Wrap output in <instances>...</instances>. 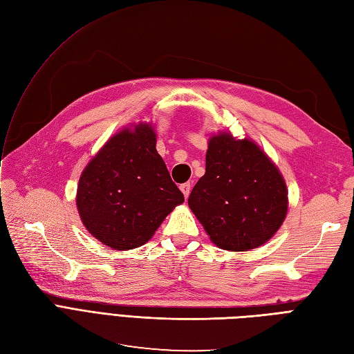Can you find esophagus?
Listing matches in <instances>:
<instances>
[{"label":"esophagus","mask_w":354,"mask_h":354,"mask_svg":"<svg viewBox=\"0 0 354 354\" xmlns=\"http://www.w3.org/2000/svg\"><path fill=\"white\" fill-rule=\"evenodd\" d=\"M190 189H192L190 183H185V185H181V186H180V190L183 192V195H185V198H186V199H187V196L190 195Z\"/></svg>","instance_id":"34e87169"}]
</instances>
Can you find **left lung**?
<instances>
[{
    "label": "left lung",
    "mask_w": 354,
    "mask_h": 354,
    "mask_svg": "<svg viewBox=\"0 0 354 354\" xmlns=\"http://www.w3.org/2000/svg\"><path fill=\"white\" fill-rule=\"evenodd\" d=\"M189 207L218 248L250 251L282 226L288 190L281 171L252 140L218 133L208 140L205 174L192 189Z\"/></svg>",
    "instance_id": "left-lung-1"
}]
</instances>
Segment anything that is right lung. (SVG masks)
Segmentation results:
<instances>
[{
    "label": "right lung",
    "mask_w": 354,
    "mask_h": 354,
    "mask_svg": "<svg viewBox=\"0 0 354 354\" xmlns=\"http://www.w3.org/2000/svg\"><path fill=\"white\" fill-rule=\"evenodd\" d=\"M183 202L156 151L151 124L124 128L111 137L84 168L77 190L85 229L118 251L145 245Z\"/></svg>",
    "instance_id": "right-lung-1"
}]
</instances>
